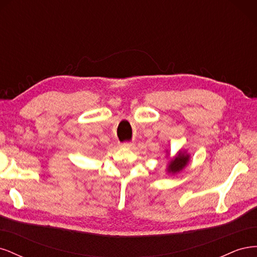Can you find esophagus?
Here are the masks:
<instances>
[{"mask_svg": "<svg viewBox=\"0 0 257 257\" xmlns=\"http://www.w3.org/2000/svg\"><path fill=\"white\" fill-rule=\"evenodd\" d=\"M123 147L124 148H127V149H132V148L134 147V144H132V143H125L123 145Z\"/></svg>", "mask_w": 257, "mask_h": 257, "instance_id": "1", "label": "esophagus"}]
</instances>
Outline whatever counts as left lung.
Wrapping results in <instances>:
<instances>
[{
    "label": "left lung",
    "instance_id": "obj_1",
    "mask_svg": "<svg viewBox=\"0 0 257 257\" xmlns=\"http://www.w3.org/2000/svg\"><path fill=\"white\" fill-rule=\"evenodd\" d=\"M166 158L168 160L166 172L170 175H177L178 173L182 172V170L188 166L191 160V155L186 152L185 149H181L177 152L175 157H170L168 150H166Z\"/></svg>",
    "mask_w": 257,
    "mask_h": 257
}]
</instances>
